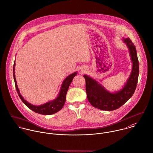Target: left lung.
<instances>
[{
	"label": "left lung",
	"instance_id": "left-lung-1",
	"mask_svg": "<svg viewBox=\"0 0 153 153\" xmlns=\"http://www.w3.org/2000/svg\"><path fill=\"white\" fill-rule=\"evenodd\" d=\"M122 41L129 50L132 65L129 77L121 89L114 93L109 92L95 79L86 74L83 75L88 99L93 106L100 110L111 111L118 109L132 97L136 89L139 75L137 50L129 38H124Z\"/></svg>",
	"mask_w": 153,
	"mask_h": 153
}]
</instances>
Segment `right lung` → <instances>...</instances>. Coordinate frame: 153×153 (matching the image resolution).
Returning <instances> with one entry per match:
<instances>
[{"mask_svg":"<svg viewBox=\"0 0 153 153\" xmlns=\"http://www.w3.org/2000/svg\"><path fill=\"white\" fill-rule=\"evenodd\" d=\"M15 62H14L13 64V79L15 81V87L16 91L18 92V94L21 99V100L23 102V103L28 107L33 112L42 114V115H52L54 114L59 111H60L62 107L64 105L65 99H66V94L68 91V89L74 78V76H76L77 72L76 71L69 76H68L63 81L62 85H61V89L60 92L59 93V95L57 97L51 101H49L44 104L41 105H32L28 102H27L24 98L22 97L21 94L20 93L19 90L18 89L17 83H16V80L15 78Z\"/></svg>","mask_w":153,"mask_h":153,"instance_id":"obj_1","label":"right lung"}]
</instances>
